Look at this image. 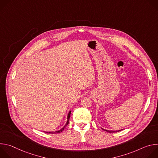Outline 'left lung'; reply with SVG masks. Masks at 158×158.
I'll return each instance as SVG.
<instances>
[{
    "label": "left lung",
    "instance_id": "8db88e82",
    "mask_svg": "<svg viewBox=\"0 0 158 158\" xmlns=\"http://www.w3.org/2000/svg\"><path fill=\"white\" fill-rule=\"evenodd\" d=\"M103 130H104L105 131H107V132H119V131H120L121 130H118V131H108V130H106V129H102ZM122 130V129H121Z\"/></svg>",
    "mask_w": 158,
    "mask_h": 158
}]
</instances>
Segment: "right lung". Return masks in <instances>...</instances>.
Returning <instances> with one entry per match:
<instances>
[{
    "instance_id": "right-lung-1",
    "label": "right lung",
    "mask_w": 158,
    "mask_h": 158,
    "mask_svg": "<svg viewBox=\"0 0 158 158\" xmlns=\"http://www.w3.org/2000/svg\"><path fill=\"white\" fill-rule=\"evenodd\" d=\"M71 111H69L68 115H67V123L65 124V126H64L61 129H60V130H59V131H52V132H47V133H48V134H56V133H60V132H61L62 131H64V129L65 128V127L67 126V124H69V118H70V116H71Z\"/></svg>"
}]
</instances>
